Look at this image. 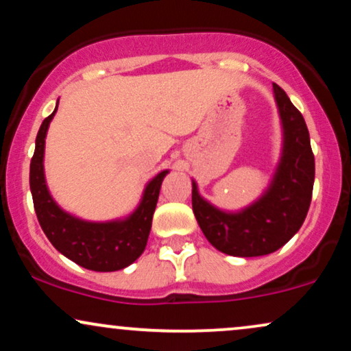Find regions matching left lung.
<instances>
[{
    "label": "left lung",
    "instance_id": "obj_1",
    "mask_svg": "<svg viewBox=\"0 0 351 351\" xmlns=\"http://www.w3.org/2000/svg\"><path fill=\"white\" fill-rule=\"evenodd\" d=\"M273 88L285 143L267 193L250 208L230 214L202 199L193 183V213L202 234L219 252L232 256H261L276 252L301 229L311 206L315 162L309 130L288 95L276 83Z\"/></svg>",
    "mask_w": 351,
    "mask_h": 351
}]
</instances>
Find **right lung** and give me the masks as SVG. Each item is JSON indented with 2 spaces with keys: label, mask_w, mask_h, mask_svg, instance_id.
Listing matches in <instances>:
<instances>
[{
  "label": "right lung",
  "mask_w": 351,
  "mask_h": 351,
  "mask_svg": "<svg viewBox=\"0 0 351 351\" xmlns=\"http://www.w3.org/2000/svg\"><path fill=\"white\" fill-rule=\"evenodd\" d=\"M55 112L57 108L45 117L37 132L29 173L34 209L42 230L62 255L80 267L93 271H117L129 267L145 250L160 186L168 171L158 173L147 184L138 208L124 221L86 222L63 213L49 194L44 178L45 135Z\"/></svg>",
  "instance_id": "add662e5"
}]
</instances>
